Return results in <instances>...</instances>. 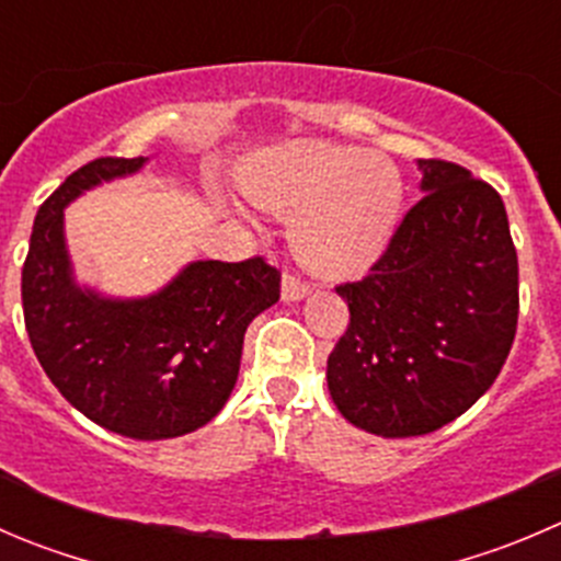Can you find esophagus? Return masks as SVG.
Masks as SVG:
<instances>
[{
    "label": "esophagus",
    "instance_id": "obj_1",
    "mask_svg": "<svg viewBox=\"0 0 561 561\" xmlns=\"http://www.w3.org/2000/svg\"><path fill=\"white\" fill-rule=\"evenodd\" d=\"M309 290H312V287H309L307 282L296 279V276H285V279H282V301H304V298L309 296Z\"/></svg>",
    "mask_w": 561,
    "mask_h": 561
}]
</instances>
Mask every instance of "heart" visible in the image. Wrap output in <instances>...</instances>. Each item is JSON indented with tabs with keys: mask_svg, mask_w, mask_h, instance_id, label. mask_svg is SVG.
Instances as JSON below:
<instances>
[{
	"mask_svg": "<svg viewBox=\"0 0 561 561\" xmlns=\"http://www.w3.org/2000/svg\"><path fill=\"white\" fill-rule=\"evenodd\" d=\"M238 183L257 208L296 216V254L334 279L362 274L389 249L405 199V183L389 159L320 139L263 150Z\"/></svg>",
	"mask_w": 561,
	"mask_h": 561,
	"instance_id": "heart-1",
	"label": "heart"
}]
</instances>
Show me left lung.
<instances>
[{
	"label": "left lung",
	"instance_id": "obj_1",
	"mask_svg": "<svg viewBox=\"0 0 561 561\" xmlns=\"http://www.w3.org/2000/svg\"><path fill=\"white\" fill-rule=\"evenodd\" d=\"M419 199L369 276L336 287L351 325L325 367L336 411L383 438L425 436L469 411L518 325V254L496 188L416 161Z\"/></svg>",
	"mask_w": 561,
	"mask_h": 561
}]
</instances>
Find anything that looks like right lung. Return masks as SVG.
<instances>
[{
	"instance_id": "1",
	"label": "right lung",
	"mask_w": 561,
	"mask_h": 561,
	"mask_svg": "<svg viewBox=\"0 0 561 561\" xmlns=\"http://www.w3.org/2000/svg\"><path fill=\"white\" fill-rule=\"evenodd\" d=\"M150 159H98L35 216L21 274L24 323L59 394L95 425L136 442L199 431L230 400L249 323L279 301V271L194 260L148 296H108L76 279L65 208L136 175Z\"/></svg>"
}]
</instances>
